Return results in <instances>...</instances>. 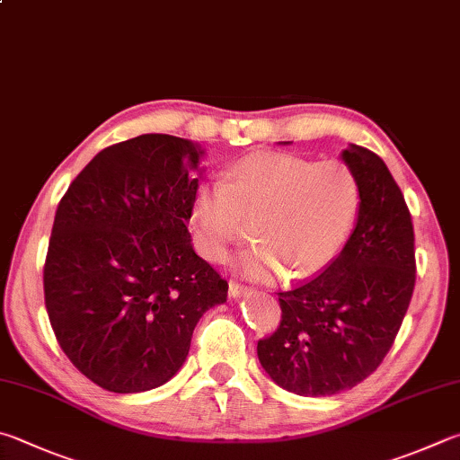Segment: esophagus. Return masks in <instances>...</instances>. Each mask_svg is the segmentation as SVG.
<instances>
[{
  "label": "esophagus",
  "instance_id": "1",
  "mask_svg": "<svg viewBox=\"0 0 460 460\" xmlns=\"http://www.w3.org/2000/svg\"><path fill=\"white\" fill-rule=\"evenodd\" d=\"M249 288H245V286H241V283H237V281H229V296L231 297H241V296H245V294H249Z\"/></svg>",
  "mask_w": 460,
  "mask_h": 460
}]
</instances>
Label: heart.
Returning <instances> with one entry per match:
<instances>
[{"label": "heart", "instance_id": "obj_1", "mask_svg": "<svg viewBox=\"0 0 460 460\" xmlns=\"http://www.w3.org/2000/svg\"><path fill=\"white\" fill-rule=\"evenodd\" d=\"M362 189L344 163H320L289 153H253L225 174L199 185L190 227L199 252L223 259L253 222L255 245L241 255L249 278L304 279L340 255L356 227Z\"/></svg>", "mask_w": 460, "mask_h": 460}]
</instances>
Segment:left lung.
I'll use <instances>...</instances> for the list:
<instances>
[{
  "label": "left lung",
  "instance_id": "1",
  "mask_svg": "<svg viewBox=\"0 0 460 460\" xmlns=\"http://www.w3.org/2000/svg\"><path fill=\"white\" fill-rule=\"evenodd\" d=\"M341 161L362 189L352 235L323 273L279 291V328L257 341L263 370L299 396H332L368 378L394 344L416 281L411 211L388 166L358 145Z\"/></svg>",
  "mask_w": 460,
  "mask_h": 460
}]
</instances>
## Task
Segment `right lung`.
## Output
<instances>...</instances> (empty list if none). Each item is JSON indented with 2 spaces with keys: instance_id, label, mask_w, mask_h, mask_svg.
<instances>
[{
  "instance_id": "right-lung-1",
  "label": "right lung",
  "mask_w": 460,
  "mask_h": 460,
  "mask_svg": "<svg viewBox=\"0 0 460 460\" xmlns=\"http://www.w3.org/2000/svg\"><path fill=\"white\" fill-rule=\"evenodd\" d=\"M205 150L140 135L92 158L54 217L44 297L56 340L100 388L135 394L185 364L193 330L227 281L187 229Z\"/></svg>"
}]
</instances>
